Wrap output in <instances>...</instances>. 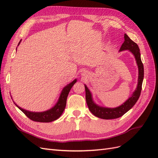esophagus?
Wrapping results in <instances>:
<instances>
[{
	"label": "esophagus",
	"instance_id": "obj_1",
	"mask_svg": "<svg viewBox=\"0 0 158 158\" xmlns=\"http://www.w3.org/2000/svg\"><path fill=\"white\" fill-rule=\"evenodd\" d=\"M83 75H84V74H83Z\"/></svg>",
	"mask_w": 158,
	"mask_h": 158
}]
</instances>
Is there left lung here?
I'll use <instances>...</instances> for the list:
<instances>
[{
    "mask_svg": "<svg viewBox=\"0 0 158 158\" xmlns=\"http://www.w3.org/2000/svg\"><path fill=\"white\" fill-rule=\"evenodd\" d=\"M124 37H125V41L122 44L119 51L125 50L130 51L135 57L138 68V85L136 89L133 92L131 96L119 107L115 108L103 107L99 106L94 103L92 94H91L90 91L86 85H84L85 90V99H86V103L89 111L92 112L94 115L103 119H113L122 117L124 114H125L135 106L140 95L142 82L143 79H144V66H143L141 60L140 49L136 43L131 40L126 33Z\"/></svg>",
    "mask_w": 158,
    "mask_h": 158,
    "instance_id": "1",
    "label": "left lung"
}]
</instances>
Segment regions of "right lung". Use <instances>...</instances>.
<instances>
[{
	"mask_svg": "<svg viewBox=\"0 0 158 158\" xmlns=\"http://www.w3.org/2000/svg\"><path fill=\"white\" fill-rule=\"evenodd\" d=\"M20 42L21 40L19 42L18 45H20ZM76 81L77 80L75 79L71 83L67 85H66L63 88V89L62 90L59 99L57 103L55 104V106L52 108L47 110V111L44 112H31L27 111V110L23 109L17 106L15 103H15L16 106L20 109L28 118L33 121L41 123L52 122L56 120L57 118H59L60 117L62 113H63L66 107V99H67V97L70 90L71 89L72 87L73 86V85L76 82Z\"/></svg>",
	"mask_w": 158,
	"mask_h": 158,
	"instance_id": "right-lung-1",
	"label": "right lung"
}]
</instances>
